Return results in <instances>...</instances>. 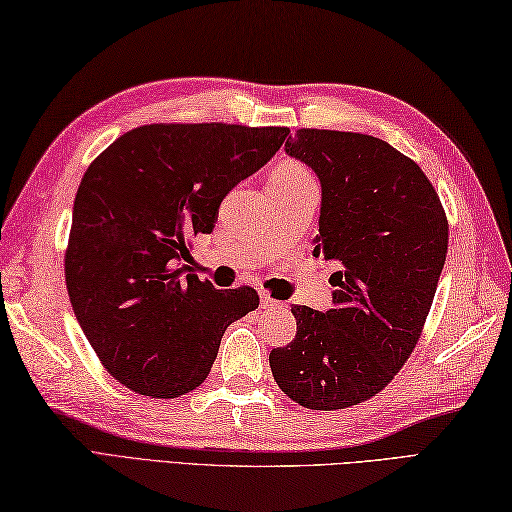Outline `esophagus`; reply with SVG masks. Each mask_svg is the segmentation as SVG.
Returning <instances> with one entry per match:
<instances>
[{"label": "esophagus", "instance_id": "1", "mask_svg": "<svg viewBox=\"0 0 512 512\" xmlns=\"http://www.w3.org/2000/svg\"><path fill=\"white\" fill-rule=\"evenodd\" d=\"M262 306H264V308H270V310H277V308H284V303L270 297L268 292H264V295H262Z\"/></svg>", "mask_w": 512, "mask_h": 512}]
</instances>
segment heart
<instances>
[{"label": "heart", "instance_id": "obj_1", "mask_svg": "<svg viewBox=\"0 0 512 512\" xmlns=\"http://www.w3.org/2000/svg\"><path fill=\"white\" fill-rule=\"evenodd\" d=\"M268 182H279V184H303V182H314L310 169L299 160H284L270 173Z\"/></svg>", "mask_w": 512, "mask_h": 512}]
</instances>
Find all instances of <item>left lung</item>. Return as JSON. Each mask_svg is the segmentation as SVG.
<instances>
[{"label":"left lung","instance_id":"8db88e82","mask_svg":"<svg viewBox=\"0 0 512 512\" xmlns=\"http://www.w3.org/2000/svg\"><path fill=\"white\" fill-rule=\"evenodd\" d=\"M286 151L323 189L314 255L334 259V308L292 306L297 334L268 361L306 409L336 411L385 389L429 317L449 248V222L422 169L385 140L297 129Z\"/></svg>","mask_w":512,"mask_h":512}]
</instances>
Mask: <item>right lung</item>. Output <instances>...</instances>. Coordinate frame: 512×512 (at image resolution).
<instances>
[{"mask_svg": "<svg viewBox=\"0 0 512 512\" xmlns=\"http://www.w3.org/2000/svg\"><path fill=\"white\" fill-rule=\"evenodd\" d=\"M288 127L154 123L116 138L85 171L65 248V286L81 330L118 383L149 398L200 387L224 330L259 306L257 290L182 275L191 237L211 233L237 182L284 145Z\"/></svg>", "mask_w": 512, "mask_h": 512, "instance_id": "obj_1", "label": "right lung"}]
</instances>
